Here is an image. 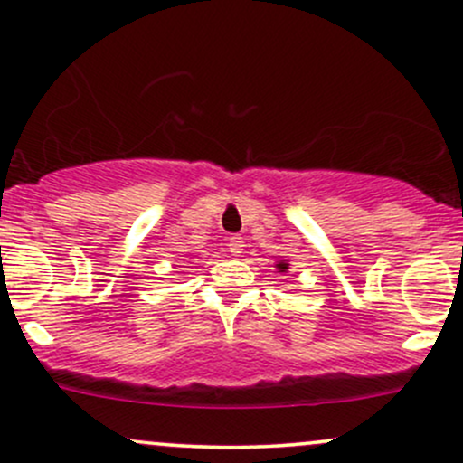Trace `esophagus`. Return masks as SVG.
Here are the masks:
<instances>
[{"mask_svg": "<svg viewBox=\"0 0 463 463\" xmlns=\"http://www.w3.org/2000/svg\"><path fill=\"white\" fill-rule=\"evenodd\" d=\"M243 246H246V243H243L241 237H231V241H228V252H231L232 257H241Z\"/></svg>", "mask_w": 463, "mask_h": 463, "instance_id": "obj_1", "label": "esophagus"}]
</instances>
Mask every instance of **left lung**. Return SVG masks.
I'll return each instance as SVG.
<instances>
[{"label": "left lung", "mask_w": 463, "mask_h": 463, "mask_svg": "<svg viewBox=\"0 0 463 463\" xmlns=\"http://www.w3.org/2000/svg\"><path fill=\"white\" fill-rule=\"evenodd\" d=\"M276 268H279L280 272H287V269H289V263H287V261H279V263H276Z\"/></svg>", "instance_id": "1"}]
</instances>
